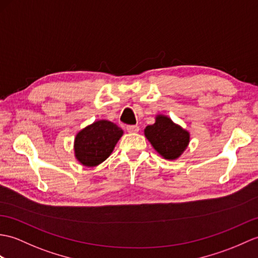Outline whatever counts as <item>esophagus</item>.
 Returning <instances> with one entry per match:
<instances>
[{
	"label": "esophagus",
	"mask_w": 258,
	"mask_h": 258,
	"mask_svg": "<svg viewBox=\"0 0 258 258\" xmlns=\"http://www.w3.org/2000/svg\"><path fill=\"white\" fill-rule=\"evenodd\" d=\"M126 130L128 133H137L140 131V126H137V125H127Z\"/></svg>",
	"instance_id": "obj_1"
}]
</instances>
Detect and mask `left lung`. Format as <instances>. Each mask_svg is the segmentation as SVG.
<instances>
[{"label":"left lung","mask_w":258,"mask_h":258,"mask_svg":"<svg viewBox=\"0 0 258 258\" xmlns=\"http://www.w3.org/2000/svg\"><path fill=\"white\" fill-rule=\"evenodd\" d=\"M144 132L153 147L166 159L178 158L189 144L188 132L165 115H157L156 122Z\"/></svg>","instance_id":"left-lung-1"}]
</instances>
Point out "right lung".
I'll return each mask as SVG.
<instances>
[{"label":"right lung","mask_w":258,"mask_h":258,"mask_svg":"<svg viewBox=\"0 0 258 258\" xmlns=\"http://www.w3.org/2000/svg\"><path fill=\"white\" fill-rule=\"evenodd\" d=\"M123 131L105 119L81 130L75 139V156L82 165L94 167L110 156Z\"/></svg>","instance_id":"add662e5"}]
</instances>
